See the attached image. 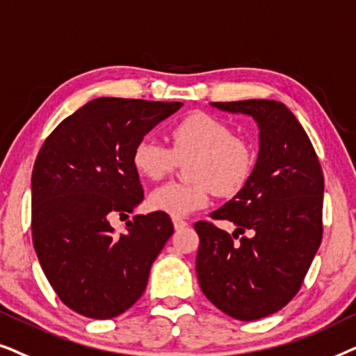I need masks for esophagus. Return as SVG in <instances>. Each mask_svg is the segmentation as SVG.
<instances>
[{
  "label": "esophagus",
  "instance_id": "1",
  "mask_svg": "<svg viewBox=\"0 0 356 356\" xmlns=\"http://www.w3.org/2000/svg\"><path fill=\"white\" fill-rule=\"evenodd\" d=\"M172 222L175 229H182V227L187 226V221L182 220V218H172Z\"/></svg>",
  "mask_w": 356,
  "mask_h": 356
}]
</instances>
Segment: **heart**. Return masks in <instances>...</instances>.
Returning a JSON list of instances; mask_svg holds the SVG:
<instances>
[{
    "mask_svg": "<svg viewBox=\"0 0 356 356\" xmlns=\"http://www.w3.org/2000/svg\"><path fill=\"white\" fill-rule=\"evenodd\" d=\"M165 146L153 136L135 145L131 161L136 172L159 181L172 172L175 164L187 163L188 184H165L149 195V207L170 216H187L203 208L211 191L221 197L236 195L254 172V145L234 135L229 123L205 112H195L174 123ZM193 161H191L190 159Z\"/></svg>",
    "mask_w": 356,
    "mask_h": 356,
    "instance_id": "heart-1",
    "label": "heart"
}]
</instances>
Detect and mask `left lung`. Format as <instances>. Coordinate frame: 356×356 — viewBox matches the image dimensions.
<instances>
[{
    "mask_svg": "<svg viewBox=\"0 0 356 356\" xmlns=\"http://www.w3.org/2000/svg\"><path fill=\"white\" fill-rule=\"evenodd\" d=\"M259 127L249 182L210 216L236 225L233 236L197 221V277L208 300L239 321L280 311L305 280L322 241L324 175L305 129L285 104L267 99L211 102ZM245 230L251 238L241 236ZM238 238V241H234Z\"/></svg>",
    "mask_w": 356,
    "mask_h": 356,
    "instance_id": "obj_1",
    "label": "left lung"
}]
</instances>
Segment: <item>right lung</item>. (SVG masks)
<instances>
[{
  "label": "right lung",
  "instance_id": "add662e5",
  "mask_svg": "<svg viewBox=\"0 0 356 356\" xmlns=\"http://www.w3.org/2000/svg\"><path fill=\"white\" fill-rule=\"evenodd\" d=\"M181 102L99 97L66 117L37 154L32 170V241L56 295L91 319H111L135 305L151 265L174 233L168 213L111 221L143 202L131 154L138 140Z\"/></svg>",
  "mask_w": 356,
  "mask_h": 356
}]
</instances>
